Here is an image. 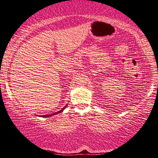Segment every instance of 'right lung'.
Masks as SVG:
<instances>
[{
	"label": "right lung",
	"instance_id": "add662e5",
	"mask_svg": "<svg viewBox=\"0 0 158 158\" xmlns=\"http://www.w3.org/2000/svg\"><path fill=\"white\" fill-rule=\"evenodd\" d=\"M67 105L65 106V107H63L62 109H60V111L56 112V113H54V114H49V115H44V116H42V117H49V116H53V115H55V114H58V113H60V112H62V111L64 110V109H65V108L66 107Z\"/></svg>",
	"mask_w": 158,
	"mask_h": 158
}]
</instances>
